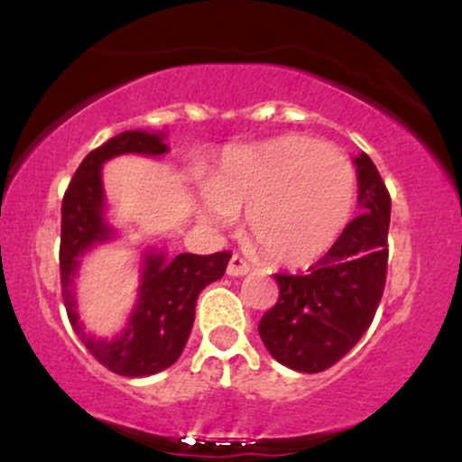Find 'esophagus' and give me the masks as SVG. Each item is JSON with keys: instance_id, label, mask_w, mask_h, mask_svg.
Segmentation results:
<instances>
[{"instance_id": "esophagus-1", "label": "esophagus", "mask_w": 462, "mask_h": 462, "mask_svg": "<svg viewBox=\"0 0 462 462\" xmlns=\"http://www.w3.org/2000/svg\"><path fill=\"white\" fill-rule=\"evenodd\" d=\"M249 264L243 261L241 256H238V254H235V256L230 258V263H227V275H235V278H238V275H245V273H249Z\"/></svg>"}]
</instances>
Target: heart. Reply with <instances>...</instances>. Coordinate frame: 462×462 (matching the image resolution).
Instances as JSON below:
<instances>
[{"label":"heart","instance_id":"b5f03b06","mask_svg":"<svg viewBox=\"0 0 462 462\" xmlns=\"http://www.w3.org/2000/svg\"><path fill=\"white\" fill-rule=\"evenodd\" d=\"M356 173L341 152L309 136H280L226 153L210 178L206 221L226 224L247 208V227L267 258L309 264L347 224Z\"/></svg>","mask_w":462,"mask_h":462}]
</instances>
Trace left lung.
Wrapping results in <instances>:
<instances>
[{
	"mask_svg": "<svg viewBox=\"0 0 462 462\" xmlns=\"http://www.w3.org/2000/svg\"><path fill=\"white\" fill-rule=\"evenodd\" d=\"M358 206L328 254L306 273H275L280 298L258 323L284 367L319 374L338 363L374 321L386 284L391 195L367 153L354 158Z\"/></svg>",
	"mask_w": 462,
	"mask_h": 462,
	"instance_id": "obj_1",
	"label": "left lung"
}]
</instances>
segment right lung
Instances as JSON below:
<instances>
[{
	"label": "right lung",
	"instance_id": "1",
	"mask_svg": "<svg viewBox=\"0 0 462 462\" xmlns=\"http://www.w3.org/2000/svg\"><path fill=\"white\" fill-rule=\"evenodd\" d=\"M167 152L162 134L134 130L121 132L93 150L79 162L62 198L60 219V289L67 317L84 347L113 374L143 378L171 367L189 341L195 321V301L201 289L224 275L230 252L208 256L178 254L167 261L164 254L150 252L143 264L139 301L132 310L128 328L113 338H95L82 328L76 312L73 278L79 256L95 243L108 241L113 230L104 221L102 164L119 153L161 156Z\"/></svg>",
	"mask_w": 462,
	"mask_h": 462
}]
</instances>
